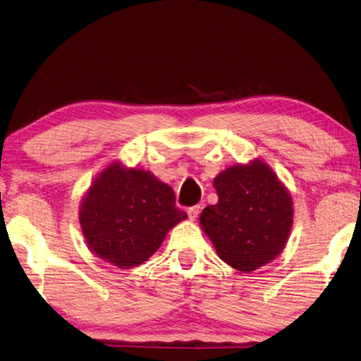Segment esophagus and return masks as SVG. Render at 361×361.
Masks as SVG:
<instances>
[{"mask_svg": "<svg viewBox=\"0 0 361 361\" xmlns=\"http://www.w3.org/2000/svg\"><path fill=\"white\" fill-rule=\"evenodd\" d=\"M199 213H200V207L199 205H194L191 208H188V214H189V219H191V221L197 219Z\"/></svg>", "mask_w": 361, "mask_h": 361, "instance_id": "esophagus-1", "label": "esophagus"}]
</instances>
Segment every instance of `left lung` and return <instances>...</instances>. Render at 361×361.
<instances>
[{"label":"left lung","mask_w":361,"mask_h":361,"mask_svg":"<svg viewBox=\"0 0 361 361\" xmlns=\"http://www.w3.org/2000/svg\"><path fill=\"white\" fill-rule=\"evenodd\" d=\"M218 203L203 208L200 227L219 259L251 273L283 252L293 224V202L265 161L222 170L213 181Z\"/></svg>","instance_id":"left-lung-1"}]
</instances>
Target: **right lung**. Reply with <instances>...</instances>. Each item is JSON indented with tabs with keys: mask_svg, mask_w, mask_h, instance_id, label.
Wrapping results in <instances>:
<instances>
[{
	"mask_svg": "<svg viewBox=\"0 0 361 361\" xmlns=\"http://www.w3.org/2000/svg\"><path fill=\"white\" fill-rule=\"evenodd\" d=\"M188 214L175 192L149 170L114 161L97 173L78 208L85 243L96 257L128 270L158 251L170 228Z\"/></svg>",
	"mask_w": 361,
	"mask_h": 361,
	"instance_id": "right-lung-1",
	"label": "right lung"
}]
</instances>
